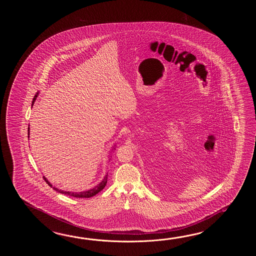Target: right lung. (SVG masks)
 I'll return each instance as SVG.
<instances>
[{"label": "right lung", "mask_w": 256, "mask_h": 256, "mask_svg": "<svg viewBox=\"0 0 256 256\" xmlns=\"http://www.w3.org/2000/svg\"><path fill=\"white\" fill-rule=\"evenodd\" d=\"M38 94L39 92H36V94L34 95V97L33 98V102H32V106H33L34 104V102H36V100L38 98ZM29 134H30V128L28 127V138H29ZM115 146H116L114 144V147L112 148V151L115 150ZM43 178L44 181H46V183H48L51 188H53L54 190L58 191V192H60V193L65 194V195H68V196H74V198H90V196H95L96 194H98L100 191L102 190L104 188H105V186L107 184V180H108V173L105 174L104 180H102V181L98 183V185L95 186L94 188H90V190H88L82 191V192H70V191L61 190H58V188H54V186H53L52 184L49 182L48 180H46V176H43Z\"/></svg>", "instance_id": "obj_1"}]
</instances>
